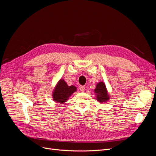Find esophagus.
I'll return each mask as SVG.
<instances>
[{
	"label": "esophagus",
	"instance_id": "1",
	"mask_svg": "<svg viewBox=\"0 0 156 156\" xmlns=\"http://www.w3.org/2000/svg\"><path fill=\"white\" fill-rule=\"evenodd\" d=\"M79 89H80V90H81V92H84V89H85V87H83V86H80L79 87Z\"/></svg>",
	"mask_w": 156,
	"mask_h": 156
}]
</instances>
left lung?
Instances as JSON below:
<instances>
[{
  "label": "left lung",
  "mask_w": 156,
  "mask_h": 156,
  "mask_svg": "<svg viewBox=\"0 0 156 156\" xmlns=\"http://www.w3.org/2000/svg\"><path fill=\"white\" fill-rule=\"evenodd\" d=\"M97 100L100 103H105L109 100L110 96L108 94L107 89L105 83L103 81L96 84V88L94 90Z\"/></svg>",
  "instance_id": "obj_1"
}]
</instances>
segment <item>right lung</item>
Instances as JSON below:
<instances>
[{
	"instance_id": "1",
	"label": "right lung",
	"mask_w": 156,
	"mask_h": 156,
	"mask_svg": "<svg viewBox=\"0 0 156 156\" xmlns=\"http://www.w3.org/2000/svg\"><path fill=\"white\" fill-rule=\"evenodd\" d=\"M76 91L77 87L73 85L68 86L63 79H60L53 89L52 98L55 102L64 104V103L66 102L69 98Z\"/></svg>"
}]
</instances>
